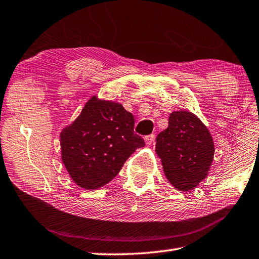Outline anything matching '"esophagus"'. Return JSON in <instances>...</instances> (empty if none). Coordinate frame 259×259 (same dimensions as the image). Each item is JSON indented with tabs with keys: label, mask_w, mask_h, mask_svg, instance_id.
Returning <instances> with one entry per match:
<instances>
[{
	"label": "esophagus",
	"mask_w": 259,
	"mask_h": 259,
	"mask_svg": "<svg viewBox=\"0 0 259 259\" xmlns=\"http://www.w3.org/2000/svg\"><path fill=\"white\" fill-rule=\"evenodd\" d=\"M144 141H145V144L146 145H151V144L153 143V141H154V134H150L148 136H145Z\"/></svg>",
	"instance_id": "1"
}]
</instances>
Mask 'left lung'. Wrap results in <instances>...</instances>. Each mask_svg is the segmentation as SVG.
Segmentation results:
<instances>
[{
  "label": "left lung",
  "instance_id": "obj_1",
  "mask_svg": "<svg viewBox=\"0 0 259 259\" xmlns=\"http://www.w3.org/2000/svg\"><path fill=\"white\" fill-rule=\"evenodd\" d=\"M168 128L157 136L155 152L169 183L182 192L192 190L205 179L214 157L211 133L190 111H172Z\"/></svg>",
  "mask_w": 259,
  "mask_h": 259
}]
</instances>
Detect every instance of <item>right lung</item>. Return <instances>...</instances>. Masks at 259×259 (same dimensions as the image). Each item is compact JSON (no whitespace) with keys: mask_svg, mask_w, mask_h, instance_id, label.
Listing matches in <instances>:
<instances>
[{"mask_svg":"<svg viewBox=\"0 0 259 259\" xmlns=\"http://www.w3.org/2000/svg\"><path fill=\"white\" fill-rule=\"evenodd\" d=\"M60 138L63 163L73 182L84 189L108 184L130 155L145 145L134 133V116L120 104L96 96Z\"/></svg>","mask_w":259,"mask_h":259,"instance_id":"add662e5","label":"right lung"}]
</instances>
